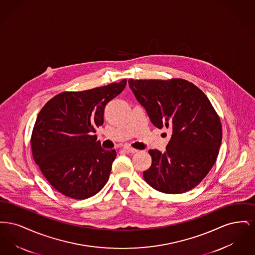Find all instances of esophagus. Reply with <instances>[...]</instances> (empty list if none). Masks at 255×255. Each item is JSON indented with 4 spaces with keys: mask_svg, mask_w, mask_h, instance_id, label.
<instances>
[{
    "mask_svg": "<svg viewBox=\"0 0 255 255\" xmlns=\"http://www.w3.org/2000/svg\"><path fill=\"white\" fill-rule=\"evenodd\" d=\"M123 149H124L126 152H129V153H135V152H137V150H136V149H134V148L131 147V146H124V147H123Z\"/></svg>",
    "mask_w": 255,
    "mask_h": 255,
    "instance_id": "esophagus-1",
    "label": "esophagus"
}]
</instances>
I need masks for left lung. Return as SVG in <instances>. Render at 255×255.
Returning <instances> with one entry per match:
<instances>
[{
	"instance_id": "obj_1",
	"label": "left lung",
	"mask_w": 255,
	"mask_h": 255,
	"mask_svg": "<svg viewBox=\"0 0 255 255\" xmlns=\"http://www.w3.org/2000/svg\"><path fill=\"white\" fill-rule=\"evenodd\" d=\"M153 125L172 131L165 152L149 150L145 182L167 194L197 186L214 165L222 142V124L206 95L184 79L128 80Z\"/></svg>"
}]
</instances>
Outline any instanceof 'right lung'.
<instances>
[{
    "label": "right lung",
    "instance_id": "right-lung-1",
    "mask_svg": "<svg viewBox=\"0 0 255 255\" xmlns=\"http://www.w3.org/2000/svg\"><path fill=\"white\" fill-rule=\"evenodd\" d=\"M126 83L123 79L88 91L61 93L38 114L30 139L32 156L61 194L84 200L108 182L117 152L103 149L94 133L104 122L105 106Z\"/></svg>",
    "mask_w": 255,
    "mask_h": 255
}]
</instances>
